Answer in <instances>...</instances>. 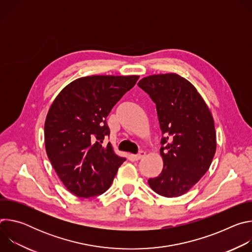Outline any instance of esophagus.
<instances>
[{
    "label": "esophagus",
    "mask_w": 252,
    "mask_h": 252,
    "mask_svg": "<svg viewBox=\"0 0 252 252\" xmlns=\"http://www.w3.org/2000/svg\"><path fill=\"white\" fill-rule=\"evenodd\" d=\"M145 156H146V153L143 152V151H140L137 155L134 156V158H135L136 160H138V159H140V158H145Z\"/></svg>",
    "instance_id": "34e87169"
}]
</instances>
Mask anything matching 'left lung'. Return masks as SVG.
<instances>
[{
  "label": "left lung",
  "mask_w": 252,
  "mask_h": 252,
  "mask_svg": "<svg viewBox=\"0 0 252 252\" xmlns=\"http://www.w3.org/2000/svg\"><path fill=\"white\" fill-rule=\"evenodd\" d=\"M137 85L156 103L162 133L163 168L149 185L159 195L181 196L208 170L217 151L212 115L194 86L177 74L149 76Z\"/></svg>",
  "instance_id": "1"
}]
</instances>
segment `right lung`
<instances>
[{"instance_id":"add662e5","label":"right lung","mask_w":252,"mask_h":252,"mask_svg":"<svg viewBox=\"0 0 252 252\" xmlns=\"http://www.w3.org/2000/svg\"><path fill=\"white\" fill-rule=\"evenodd\" d=\"M138 76H89L75 80L57 95L45 122L48 158L66 189L93 197L109 189L126 160L116 155L106 117L137 82Z\"/></svg>"}]
</instances>
